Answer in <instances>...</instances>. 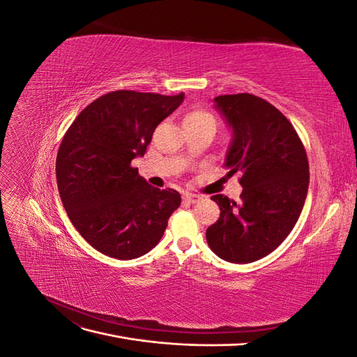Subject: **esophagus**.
<instances>
[{
	"label": "esophagus",
	"instance_id": "1",
	"mask_svg": "<svg viewBox=\"0 0 357 357\" xmlns=\"http://www.w3.org/2000/svg\"><path fill=\"white\" fill-rule=\"evenodd\" d=\"M185 199L188 201V202H190V204H195V202H198L199 199H201V197L199 195H197V193H185Z\"/></svg>",
	"mask_w": 357,
	"mask_h": 357
}]
</instances>
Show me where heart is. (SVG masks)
<instances>
[{"instance_id":"obj_1","label":"heart","mask_w":357,"mask_h":357,"mask_svg":"<svg viewBox=\"0 0 357 357\" xmlns=\"http://www.w3.org/2000/svg\"><path fill=\"white\" fill-rule=\"evenodd\" d=\"M202 123L214 125L213 114L204 109H192L185 114V117H183V125H202Z\"/></svg>"}]
</instances>
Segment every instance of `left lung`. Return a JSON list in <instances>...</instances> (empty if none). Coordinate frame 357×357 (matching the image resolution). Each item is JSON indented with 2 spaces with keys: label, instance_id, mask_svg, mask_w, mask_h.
I'll list each match as a JSON object with an SVG mask.
<instances>
[{
  "label": "left lung",
  "instance_id": "1",
  "mask_svg": "<svg viewBox=\"0 0 357 357\" xmlns=\"http://www.w3.org/2000/svg\"><path fill=\"white\" fill-rule=\"evenodd\" d=\"M215 109L232 129L228 176L241 172V201L214 195L220 218L207 243L223 261L248 264L274 252L304 207L310 171L304 144L286 116L252 93L220 95Z\"/></svg>",
  "mask_w": 357,
  "mask_h": 357
}]
</instances>
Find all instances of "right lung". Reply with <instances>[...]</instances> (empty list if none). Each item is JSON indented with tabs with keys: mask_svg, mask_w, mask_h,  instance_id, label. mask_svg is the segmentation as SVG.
<instances>
[{
	"mask_svg": "<svg viewBox=\"0 0 357 357\" xmlns=\"http://www.w3.org/2000/svg\"><path fill=\"white\" fill-rule=\"evenodd\" d=\"M185 100L114 91L74 119L56 156L61 201L71 223L93 248L110 257L135 259L160 241L181 202L174 189H158L131 160L144 156L156 126Z\"/></svg>",
	"mask_w": 357,
	"mask_h": 357,
	"instance_id": "right-lung-1",
	"label": "right lung"
}]
</instances>
